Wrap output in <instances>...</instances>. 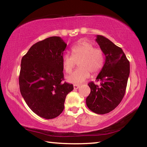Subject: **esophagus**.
<instances>
[{"label": "esophagus", "mask_w": 147, "mask_h": 147, "mask_svg": "<svg viewBox=\"0 0 147 147\" xmlns=\"http://www.w3.org/2000/svg\"><path fill=\"white\" fill-rule=\"evenodd\" d=\"M73 87H74V89H78L80 88V86L79 85H77V84H74V85L73 86Z\"/></svg>", "instance_id": "1"}]
</instances>
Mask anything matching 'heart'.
<instances>
[{"label":"heart","instance_id":"1","mask_svg":"<svg viewBox=\"0 0 147 147\" xmlns=\"http://www.w3.org/2000/svg\"><path fill=\"white\" fill-rule=\"evenodd\" d=\"M71 56L63 54L61 64L67 73H70L78 62L79 67L66 77L72 84H81L90 76V73L96 74L103 68L105 58L100 49L94 48V45L87 39H81L71 47Z\"/></svg>","mask_w":147,"mask_h":147}]
</instances>
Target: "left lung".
I'll return each mask as SVG.
<instances>
[{
    "label": "left lung",
    "mask_w": 147,
    "mask_h": 147,
    "mask_svg": "<svg viewBox=\"0 0 147 147\" xmlns=\"http://www.w3.org/2000/svg\"><path fill=\"white\" fill-rule=\"evenodd\" d=\"M96 41L106 59L96 78L100 85L93 82L88 84L91 92L86 104L94 113L106 114L113 110L123 100L130 74V62L122 49L108 38L97 35Z\"/></svg>",
    "instance_id": "obj_1"
}]
</instances>
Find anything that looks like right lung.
Listing matches in <instances>:
<instances>
[{
    "mask_svg": "<svg viewBox=\"0 0 147 147\" xmlns=\"http://www.w3.org/2000/svg\"><path fill=\"white\" fill-rule=\"evenodd\" d=\"M66 47L60 37H50L33 45L21 59V95L33 112L46 119L60 115L66 96L74 88L62 82L61 58Z\"/></svg>",
    "mask_w": 147,
    "mask_h": 147,
    "instance_id": "1",
    "label": "right lung"
}]
</instances>
